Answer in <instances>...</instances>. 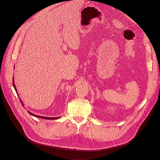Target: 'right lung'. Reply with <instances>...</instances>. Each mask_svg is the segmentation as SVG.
<instances>
[{"label":"right lung","instance_id":"obj_1","mask_svg":"<svg viewBox=\"0 0 160 160\" xmlns=\"http://www.w3.org/2000/svg\"><path fill=\"white\" fill-rule=\"evenodd\" d=\"M13 87H14V88H15V91L17 92V93H18V91H17V89H16V88H15V83H14L13 78ZM21 104H22V102H21ZM28 113H29L30 115H32V116H34V117H39V118H41V119H50V120H54V119H58V118H59V117H43V116H39V115H36L33 114V113H30V112H28Z\"/></svg>","mask_w":160,"mask_h":160}]
</instances>
